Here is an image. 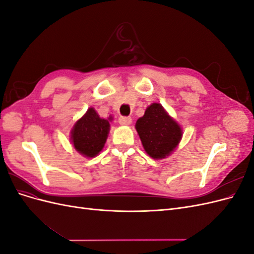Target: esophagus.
Wrapping results in <instances>:
<instances>
[{
  "label": "esophagus",
  "instance_id": "34e87169",
  "mask_svg": "<svg viewBox=\"0 0 254 254\" xmlns=\"http://www.w3.org/2000/svg\"><path fill=\"white\" fill-rule=\"evenodd\" d=\"M131 122H132V120H131V118H129V117H121L119 119L120 124L121 125H124V126L130 125V124H131Z\"/></svg>",
  "mask_w": 254,
  "mask_h": 254
}]
</instances>
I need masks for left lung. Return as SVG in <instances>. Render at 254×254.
Here are the masks:
<instances>
[{
  "label": "left lung",
  "mask_w": 254,
  "mask_h": 254,
  "mask_svg": "<svg viewBox=\"0 0 254 254\" xmlns=\"http://www.w3.org/2000/svg\"><path fill=\"white\" fill-rule=\"evenodd\" d=\"M135 129L145 151L157 160L170 156L182 137L180 125L158 103L146 108L143 117L136 121Z\"/></svg>",
  "instance_id": "8db88e82"
}]
</instances>
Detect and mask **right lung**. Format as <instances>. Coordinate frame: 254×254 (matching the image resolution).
Segmentation results:
<instances>
[{"instance_id": "1", "label": "right lung", "mask_w": 254, "mask_h": 254, "mask_svg": "<svg viewBox=\"0 0 254 254\" xmlns=\"http://www.w3.org/2000/svg\"><path fill=\"white\" fill-rule=\"evenodd\" d=\"M108 120L102 119L94 108H89L75 123L71 130V141L74 148L80 155L87 158H94L104 148L110 130Z\"/></svg>"}]
</instances>
